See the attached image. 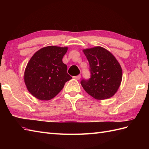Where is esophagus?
I'll return each instance as SVG.
<instances>
[{"instance_id": "esophagus-1", "label": "esophagus", "mask_w": 149, "mask_h": 149, "mask_svg": "<svg viewBox=\"0 0 149 149\" xmlns=\"http://www.w3.org/2000/svg\"><path fill=\"white\" fill-rule=\"evenodd\" d=\"M81 78V75H78V76H73V78L75 79H77V80H79Z\"/></svg>"}]
</instances>
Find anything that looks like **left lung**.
<instances>
[{
  "mask_svg": "<svg viewBox=\"0 0 149 149\" xmlns=\"http://www.w3.org/2000/svg\"><path fill=\"white\" fill-rule=\"evenodd\" d=\"M89 63L91 78L81 81L85 91L98 100L113 96L123 78V71L112 54L101 47L83 49Z\"/></svg>",
  "mask_w": 149,
  "mask_h": 149,
  "instance_id": "obj_1",
  "label": "left lung"
}]
</instances>
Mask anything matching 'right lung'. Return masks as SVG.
I'll list each match as a JSON object with an SVG mask.
<instances>
[{"label": "right lung", "mask_w": 149, "mask_h": 149, "mask_svg": "<svg viewBox=\"0 0 149 149\" xmlns=\"http://www.w3.org/2000/svg\"><path fill=\"white\" fill-rule=\"evenodd\" d=\"M68 47L48 46L36 52L29 61L24 73L28 91L40 100H52L72 78L62 61Z\"/></svg>", "instance_id": "obj_1"}]
</instances>
